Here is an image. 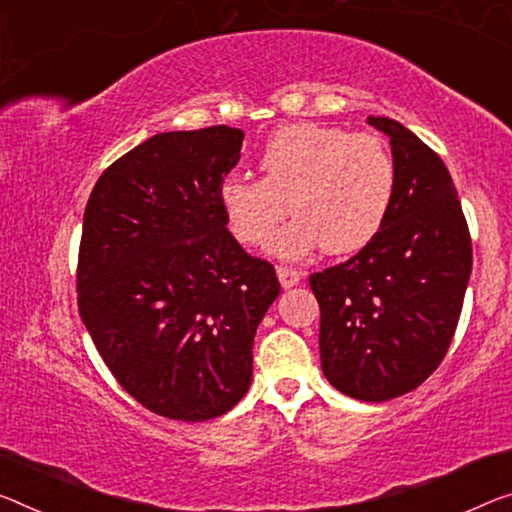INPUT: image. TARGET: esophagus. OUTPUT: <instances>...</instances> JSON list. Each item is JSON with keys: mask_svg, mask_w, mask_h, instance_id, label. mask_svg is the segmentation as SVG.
<instances>
[{"mask_svg": "<svg viewBox=\"0 0 512 512\" xmlns=\"http://www.w3.org/2000/svg\"><path fill=\"white\" fill-rule=\"evenodd\" d=\"M277 277H279L283 288H293V286H297V283L302 281V274L300 272L293 270V267H283V265L277 267Z\"/></svg>", "mask_w": 512, "mask_h": 512, "instance_id": "obj_1", "label": "esophagus"}]
</instances>
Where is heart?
<instances>
[{"instance_id":"1","label":"heart","mask_w":512,"mask_h":512,"mask_svg":"<svg viewBox=\"0 0 512 512\" xmlns=\"http://www.w3.org/2000/svg\"><path fill=\"white\" fill-rule=\"evenodd\" d=\"M258 169L261 180L224 178L219 208L231 233L249 247L265 245L290 210L295 219L272 242L274 254L290 261L320 247L329 254L366 247L384 226L396 192V164L380 137L318 123L274 130Z\"/></svg>"}]
</instances>
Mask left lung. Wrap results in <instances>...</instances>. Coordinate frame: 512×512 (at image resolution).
<instances>
[{
  "label": "left lung",
  "mask_w": 512,
  "mask_h": 512,
  "mask_svg": "<svg viewBox=\"0 0 512 512\" xmlns=\"http://www.w3.org/2000/svg\"><path fill=\"white\" fill-rule=\"evenodd\" d=\"M396 192L380 233L341 265L309 277L320 304V361L332 387L382 403L426 382L458 327L471 238L455 185L430 146L393 119Z\"/></svg>",
  "instance_id": "left-lung-1"
}]
</instances>
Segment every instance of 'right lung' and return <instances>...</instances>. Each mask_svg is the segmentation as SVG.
<instances>
[{
  "mask_svg": "<svg viewBox=\"0 0 512 512\" xmlns=\"http://www.w3.org/2000/svg\"><path fill=\"white\" fill-rule=\"evenodd\" d=\"M242 139L229 125L146 139L105 169L84 210L82 322L121 387L167 419L208 421L240 403L281 290L219 208Z\"/></svg>",
  "mask_w": 512,
  "mask_h": 512,
  "instance_id": "1",
  "label": "right lung"
}]
</instances>
